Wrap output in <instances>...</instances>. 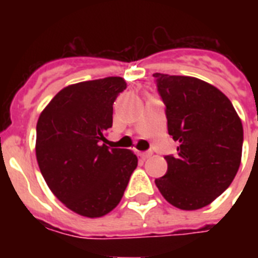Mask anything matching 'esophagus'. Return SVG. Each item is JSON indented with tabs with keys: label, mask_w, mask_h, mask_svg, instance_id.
Returning a JSON list of instances; mask_svg holds the SVG:
<instances>
[{
	"label": "esophagus",
	"mask_w": 258,
	"mask_h": 258,
	"mask_svg": "<svg viewBox=\"0 0 258 258\" xmlns=\"http://www.w3.org/2000/svg\"><path fill=\"white\" fill-rule=\"evenodd\" d=\"M138 155H139L142 159H149V158L153 155V153H151V151H145V153H138Z\"/></svg>",
	"instance_id": "34e87169"
}]
</instances>
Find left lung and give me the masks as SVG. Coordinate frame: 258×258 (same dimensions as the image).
<instances>
[{
  "instance_id": "1",
  "label": "left lung",
  "mask_w": 258,
  "mask_h": 258,
  "mask_svg": "<svg viewBox=\"0 0 258 258\" xmlns=\"http://www.w3.org/2000/svg\"><path fill=\"white\" fill-rule=\"evenodd\" d=\"M166 105L167 128L179 142L165 157L167 172L155 179L165 200L182 210L212 204L240 169L244 130L232 101L212 84L191 76L154 74Z\"/></svg>"
}]
</instances>
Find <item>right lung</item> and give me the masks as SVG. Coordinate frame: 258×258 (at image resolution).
<instances>
[{"label": "right lung", "instance_id": "right-lung-1", "mask_svg": "<svg viewBox=\"0 0 258 258\" xmlns=\"http://www.w3.org/2000/svg\"><path fill=\"white\" fill-rule=\"evenodd\" d=\"M124 79H97L62 88L37 121L36 158L48 187L67 208L88 218L116 208L137 169L131 150L109 149L113 101Z\"/></svg>", "mask_w": 258, "mask_h": 258}]
</instances>
